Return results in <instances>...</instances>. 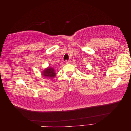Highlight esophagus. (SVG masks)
Listing matches in <instances>:
<instances>
[{
    "instance_id": "1",
    "label": "esophagus",
    "mask_w": 131,
    "mask_h": 131,
    "mask_svg": "<svg viewBox=\"0 0 131 131\" xmlns=\"http://www.w3.org/2000/svg\"><path fill=\"white\" fill-rule=\"evenodd\" d=\"M71 62H71L70 60L66 61V62H65V63H66V64H70V63H71Z\"/></svg>"
}]
</instances>
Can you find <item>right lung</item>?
<instances>
[{"instance_id":"right-lung-1","label":"right lung","mask_w":131,"mask_h":131,"mask_svg":"<svg viewBox=\"0 0 131 131\" xmlns=\"http://www.w3.org/2000/svg\"><path fill=\"white\" fill-rule=\"evenodd\" d=\"M41 74L44 79L52 80L56 76L57 73H55L54 68L51 67V66H48V67L44 69L43 70H42Z\"/></svg>"}]
</instances>
